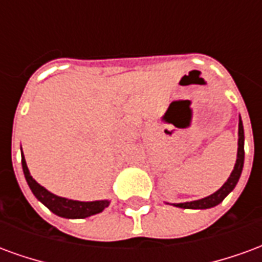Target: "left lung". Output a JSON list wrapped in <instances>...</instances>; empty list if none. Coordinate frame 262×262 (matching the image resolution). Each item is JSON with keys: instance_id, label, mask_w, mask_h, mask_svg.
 <instances>
[{"instance_id": "left-lung-1", "label": "left lung", "mask_w": 262, "mask_h": 262, "mask_svg": "<svg viewBox=\"0 0 262 262\" xmlns=\"http://www.w3.org/2000/svg\"><path fill=\"white\" fill-rule=\"evenodd\" d=\"M238 148H237V160L234 168L231 171L230 177L227 178V181L222 185L220 189H217L216 192L209 195L202 199H198V201H192V202H184V203H172L177 208L182 209H209L213 208L216 205H219L223 199H225L229 193L234 189V187L238 182V178L242 176L243 165H244V129H243V122L242 118L238 119Z\"/></svg>"}]
</instances>
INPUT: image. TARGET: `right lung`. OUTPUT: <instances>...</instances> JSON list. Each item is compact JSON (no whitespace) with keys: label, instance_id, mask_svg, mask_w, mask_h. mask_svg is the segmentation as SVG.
Listing matches in <instances>:
<instances>
[{"label":"right lung","instance_id":"right-lung-1","mask_svg":"<svg viewBox=\"0 0 262 262\" xmlns=\"http://www.w3.org/2000/svg\"><path fill=\"white\" fill-rule=\"evenodd\" d=\"M22 170L25 174L26 182L31 188L33 195L36 196L37 201L52 210L54 214H57L60 217H66V219H85L88 216L92 214L101 213L103 209L108 208L109 201H92V202H81V201H73V199H67V198H61L54 195L46 188L42 187L40 184H37L33 178H32L29 168L26 165L25 157L22 153Z\"/></svg>","mask_w":262,"mask_h":262}]
</instances>
